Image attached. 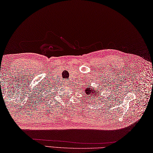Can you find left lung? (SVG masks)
I'll use <instances>...</instances> for the list:
<instances>
[{
	"label": "left lung",
	"mask_w": 153,
	"mask_h": 153,
	"mask_svg": "<svg viewBox=\"0 0 153 153\" xmlns=\"http://www.w3.org/2000/svg\"><path fill=\"white\" fill-rule=\"evenodd\" d=\"M98 92H99V94H98ZM84 92L86 94H87L88 98H90L91 99H92V100L94 98V97H98V96L100 95V91H96V90H94L93 88H91L90 85H88V87L85 88ZM96 94H98V95H96Z\"/></svg>",
	"instance_id": "8db88e82"
}]
</instances>
